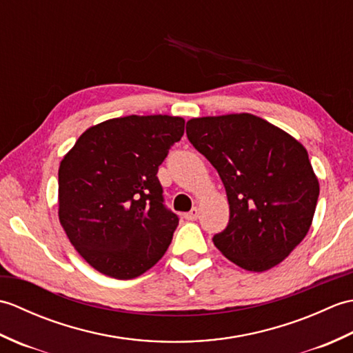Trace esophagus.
Instances as JSON below:
<instances>
[{"label": "esophagus", "mask_w": 353, "mask_h": 353, "mask_svg": "<svg viewBox=\"0 0 353 353\" xmlns=\"http://www.w3.org/2000/svg\"><path fill=\"white\" fill-rule=\"evenodd\" d=\"M199 214H200L199 208H192L190 212H186V214H185V219H186V220H190V221H194V220H197V219H199Z\"/></svg>", "instance_id": "esophagus-1"}]
</instances>
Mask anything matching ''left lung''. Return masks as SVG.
<instances>
[{"instance_id": "left-lung-1", "label": "left lung", "mask_w": 353, "mask_h": 353, "mask_svg": "<svg viewBox=\"0 0 353 353\" xmlns=\"http://www.w3.org/2000/svg\"><path fill=\"white\" fill-rule=\"evenodd\" d=\"M186 137L226 188L230 215L216 249L249 272L279 264L308 234L319 200L305 147L250 114L192 118Z\"/></svg>"}]
</instances>
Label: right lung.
Segmentation results:
<instances>
[{
  "mask_svg": "<svg viewBox=\"0 0 353 353\" xmlns=\"http://www.w3.org/2000/svg\"><path fill=\"white\" fill-rule=\"evenodd\" d=\"M185 119L130 115L81 134L59 168V220L89 265L133 279L167 252L179 216L163 203L159 165Z\"/></svg>",
  "mask_w": 353,
  "mask_h": 353,
  "instance_id": "add662e5",
  "label": "right lung"
}]
</instances>
